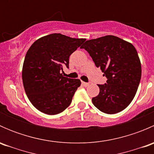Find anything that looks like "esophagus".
Here are the masks:
<instances>
[{
  "label": "esophagus",
  "instance_id": "esophagus-1",
  "mask_svg": "<svg viewBox=\"0 0 154 154\" xmlns=\"http://www.w3.org/2000/svg\"><path fill=\"white\" fill-rule=\"evenodd\" d=\"M82 85H83V86H88V85H89V83H86V82H82Z\"/></svg>",
  "mask_w": 154,
  "mask_h": 154
}]
</instances>
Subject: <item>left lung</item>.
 I'll list each match as a JSON object with an SVG mask.
<instances>
[{
    "instance_id": "obj_1",
    "label": "left lung",
    "mask_w": 154,
    "mask_h": 154,
    "mask_svg": "<svg viewBox=\"0 0 154 154\" xmlns=\"http://www.w3.org/2000/svg\"><path fill=\"white\" fill-rule=\"evenodd\" d=\"M89 54L96 67L100 68L106 83L97 85L98 95L92 103L100 111L116 114L131 103L142 76L140 60L131 43L115 35L87 40L80 47Z\"/></svg>"
}]
</instances>
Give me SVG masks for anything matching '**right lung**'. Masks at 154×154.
Instances as JSON below:
<instances>
[{
    "mask_svg": "<svg viewBox=\"0 0 154 154\" xmlns=\"http://www.w3.org/2000/svg\"><path fill=\"white\" fill-rule=\"evenodd\" d=\"M85 38L53 33L38 38L26 54L22 80L27 97L42 112L57 115L71 104L81 82L63 77V68L69 67V57Z\"/></svg>",
    "mask_w": 154,
    "mask_h": 154,
    "instance_id": "1",
    "label": "right lung"
}]
</instances>
